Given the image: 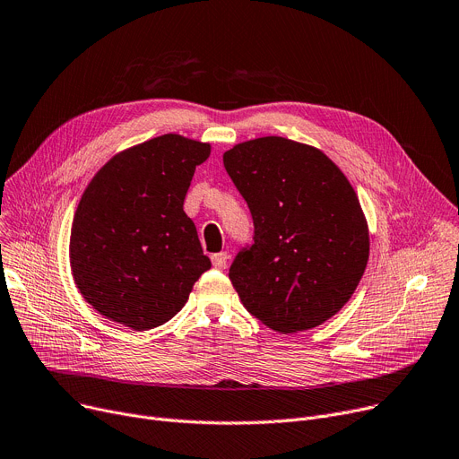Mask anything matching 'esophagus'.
I'll return each mask as SVG.
<instances>
[{
	"mask_svg": "<svg viewBox=\"0 0 459 459\" xmlns=\"http://www.w3.org/2000/svg\"><path fill=\"white\" fill-rule=\"evenodd\" d=\"M227 260H229L227 253H215V255H212V264H213L217 270L225 268L227 266Z\"/></svg>",
	"mask_w": 459,
	"mask_h": 459,
	"instance_id": "obj_1",
	"label": "esophagus"
}]
</instances>
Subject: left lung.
I'll list each match as a JSON object with an SVG mask.
<instances>
[{
    "instance_id": "left-lung-1",
    "label": "left lung",
    "mask_w": 459,
    "mask_h": 459,
    "mask_svg": "<svg viewBox=\"0 0 459 459\" xmlns=\"http://www.w3.org/2000/svg\"><path fill=\"white\" fill-rule=\"evenodd\" d=\"M253 215V246L229 270L244 307L282 334L339 312L365 273L370 239L357 193L322 151L277 135L223 154Z\"/></svg>"
}]
</instances>
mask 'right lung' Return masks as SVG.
I'll return each instance as SVG.
<instances>
[{
  "label": "right lung",
  "mask_w": 459,
  "mask_h": 459,
  "mask_svg": "<svg viewBox=\"0 0 459 459\" xmlns=\"http://www.w3.org/2000/svg\"><path fill=\"white\" fill-rule=\"evenodd\" d=\"M210 144L165 134L113 156L83 191L72 277L102 316L147 331L171 320L212 268L184 199Z\"/></svg>",
  "instance_id": "1"
}]
</instances>
